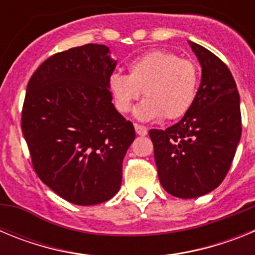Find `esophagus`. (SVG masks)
Returning <instances> with one entry per match:
<instances>
[{
	"label": "esophagus",
	"instance_id": "1",
	"mask_svg": "<svg viewBox=\"0 0 255 255\" xmlns=\"http://www.w3.org/2000/svg\"><path fill=\"white\" fill-rule=\"evenodd\" d=\"M135 131H136V134L140 135V136H144V135H147V129L144 128V126L141 125H138V124H135Z\"/></svg>",
	"mask_w": 255,
	"mask_h": 255
}]
</instances>
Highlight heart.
Instances as JSON below:
<instances>
[{
  "mask_svg": "<svg viewBox=\"0 0 255 255\" xmlns=\"http://www.w3.org/2000/svg\"><path fill=\"white\" fill-rule=\"evenodd\" d=\"M199 71L190 60L162 49L147 52L129 64V75L114 73L108 88L121 114L132 110L143 96L145 101L136 108L139 120H175L190 110L197 97Z\"/></svg>",
  "mask_w": 255,
  "mask_h": 255,
  "instance_id": "heart-1",
  "label": "heart"
}]
</instances>
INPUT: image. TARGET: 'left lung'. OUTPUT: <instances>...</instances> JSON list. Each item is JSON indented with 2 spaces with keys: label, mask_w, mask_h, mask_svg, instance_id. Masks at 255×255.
<instances>
[{
  "label": "left lung",
  "mask_w": 255,
  "mask_h": 255,
  "mask_svg": "<svg viewBox=\"0 0 255 255\" xmlns=\"http://www.w3.org/2000/svg\"><path fill=\"white\" fill-rule=\"evenodd\" d=\"M202 66L197 97L181 120L152 129L158 177L167 193L182 199L217 188L229 172L242 136L240 97L229 67L211 51L190 42Z\"/></svg>",
  "instance_id": "obj_1"
}]
</instances>
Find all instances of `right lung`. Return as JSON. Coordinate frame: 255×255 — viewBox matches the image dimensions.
<instances>
[{"label": "right lung", "instance_id": "1", "mask_svg": "<svg viewBox=\"0 0 255 255\" xmlns=\"http://www.w3.org/2000/svg\"><path fill=\"white\" fill-rule=\"evenodd\" d=\"M103 44L47 58L31 75L21 129L38 177L70 203L93 206L116 194L134 126L112 103L116 67Z\"/></svg>", "mask_w": 255, "mask_h": 255}]
</instances>
